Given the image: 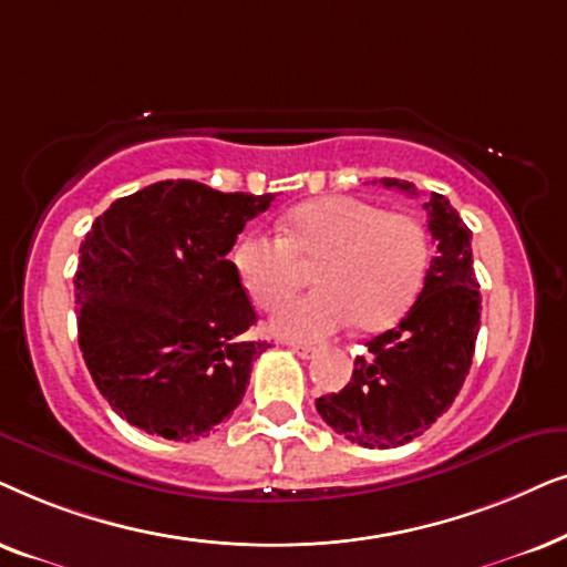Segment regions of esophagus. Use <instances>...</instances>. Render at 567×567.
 <instances>
[{
    "instance_id": "obj_1",
    "label": "esophagus",
    "mask_w": 567,
    "mask_h": 567,
    "mask_svg": "<svg viewBox=\"0 0 567 567\" xmlns=\"http://www.w3.org/2000/svg\"><path fill=\"white\" fill-rule=\"evenodd\" d=\"M290 350L296 352V354H300V358H303V360L313 358V354L319 352V350H316V347H311V344H298V342H290Z\"/></svg>"
}]
</instances>
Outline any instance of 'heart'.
I'll return each instance as SVG.
<instances>
[{
  "mask_svg": "<svg viewBox=\"0 0 567 567\" xmlns=\"http://www.w3.org/2000/svg\"><path fill=\"white\" fill-rule=\"evenodd\" d=\"M256 306L271 308L300 285V264H316L321 290L288 300L271 313L277 337L323 339L354 321L381 329L402 319L425 285L427 230L417 217L386 213L358 196H321L292 209L282 238L246 236L233 254Z\"/></svg>",
  "mask_w": 567,
  "mask_h": 567,
  "instance_id": "heart-1",
  "label": "heart"
}]
</instances>
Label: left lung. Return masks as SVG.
<instances>
[{
    "mask_svg": "<svg viewBox=\"0 0 567 567\" xmlns=\"http://www.w3.org/2000/svg\"><path fill=\"white\" fill-rule=\"evenodd\" d=\"M381 184L417 194L410 181ZM425 209L435 256L417 303L368 342L342 391L316 399L327 425L365 449H396L425 433L454 404L472 368L482 311L472 230L443 194H430Z\"/></svg>",
    "mask_w": 567,
    "mask_h": 567,
    "instance_id": "8db88e82",
    "label": "left lung"
}]
</instances>
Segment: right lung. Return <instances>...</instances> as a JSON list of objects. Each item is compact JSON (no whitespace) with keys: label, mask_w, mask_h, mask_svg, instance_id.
Wrapping results in <instances>:
<instances>
[{"label":"right lung","mask_w":567,"mask_h":567,"mask_svg":"<svg viewBox=\"0 0 567 567\" xmlns=\"http://www.w3.org/2000/svg\"><path fill=\"white\" fill-rule=\"evenodd\" d=\"M275 194L157 181L95 217L74 275L85 365L111 410L168 441L209 435L240 404L267 342L228 259Z\"/></svg>","instance_id":"add662e5"}]
</instances>
